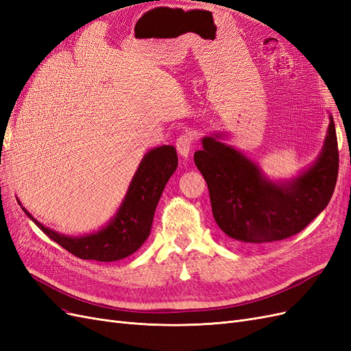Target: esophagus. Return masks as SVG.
<instances>
[{
    "label": "esophagus",
    "instance_id": "esophagus-1",
    "mask_svg": "<svg viewBox=\"0 0 351 351\" xmlns=\"http://www.w3.org/2000/svg\"><path fill=\"white\" fill-rule=\"evenodd\" d=\"M176 147H177L178 154L183 156V158H189V155L191 152V147H193V136L190 134H183L177 139Z\"/></svg>",
    "mask_w": 351,
    "mask_h": 351
}]
</instances>
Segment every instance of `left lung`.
<instances>
[{
    "instance_id": "obj_1",
    "label": "left lung",
    "mask_w": 351,
    "mask_h": 351,
    "mask_svg": "<svg viewBox=\"0 0 351 351\" xmlns=\"http://www.w3.org/2000/svg\"><path fill=\"white\" fill-rule=\"evenodd\" d=\"M223 134L203 136L195 164L208 183L213 217L235 243L264 244L300 232L327 208L338 176L335 125H330L315 162L291 180L274 181L245 154L222 142Z\"/></svg>"
}]
</instances>
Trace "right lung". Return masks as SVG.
Wrapping results in <instances>:
<instances>
[{"mask_svg": "<svg viewBox=\"0 0 351 351\" xmlns=\"http://www.w3.org/2000/svg\"><path fill=\"white\" fill-rule=\"evenodd\" d=\"M178 165L176 148L171 145L154 148L143 155L132 177L126 195L116 215L99 231L71 237L42 225L20 206L42 231L75 257L95 261H117L138 251L151 234L154 213L167 181Z\"/></svg>", "mask_w": 351, "mask_h": 351, "instance_id": "add662e5", "label": "right lung"}]
</instances>
